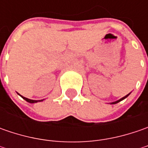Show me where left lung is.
<instances>
[{
  "label": "left lung",
  "mask_w": 148,
  "mask_h": 148,
  "mask_svg": "<svg viewBox=\"0 0 148 148\" xmlns=\"http://www.w3.org/2000/svg\"><path fill=\"white\" fill-rule=\"evenodd\" d=\"M128 95H129V94H128ZM128 95H126V96H124V97H123L122 99H119V100H118V101H115V102H113V103H112V104H117V103H119V101H121V100H123V99H125V98H126V97H127V96H128Z\"/></svg>",
  "instance_id": "obj_1"
}]
</instances>
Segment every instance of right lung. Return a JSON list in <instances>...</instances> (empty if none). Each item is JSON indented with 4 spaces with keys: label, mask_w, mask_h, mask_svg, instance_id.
Returning <instances> with one entry per match:
<instances>
[{
    "label": "right lung",
    "mask_w": 148,
    "mask_h": 148,
    "mask_svg": "<svg viewBox=\"0 0 148 148\" xmlns=\"http://www.w3.org/2000/svg\"><path fill=\"white\" fill-rule=\"evenodd\" d=\"M22 98L24 99H25L27 102H29V103H36L38 101H43V99H41V100H34V99H28V98H25V97H24V96H22V95H20Z\"/></svg>",
    "instance_id": "obj_1"
}]
</instances>
